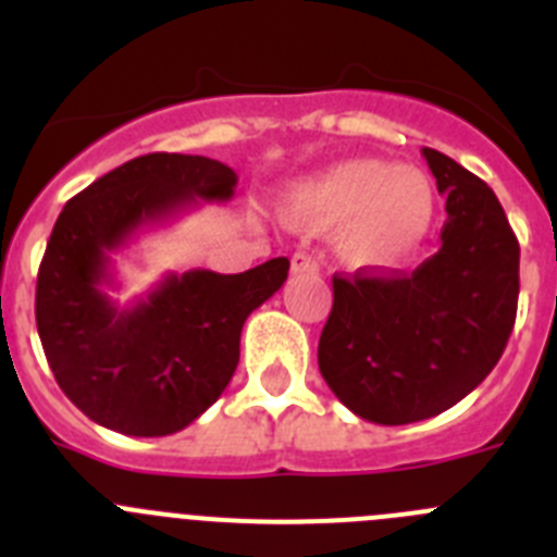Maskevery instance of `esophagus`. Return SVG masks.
Here are the masks:
<instances>
[{"mask_svg":"<svg viewBox=\"0 0 557 557\" xmlns=\"http://www.w3.org/2000/svg\"><path fill=\"white\" fill-rule=\"evenodd\" d=\"M289 270H293V273H318V259L309 253H295L293 259H289Z\"/></svg>","mask_w":557,"mask_h":557,"instance_id":"esophagus-1","label":"esophagus"}]
</instances>
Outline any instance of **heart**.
<instances>
[{"instance_id":"1","label":"heart","mask_w":557,"mask_h":557,"mask_svg":"<svg viewBox=\"0 0 557 557\" xmlns=\"http://www.w3.org/2000/svg\"><path fill=\"white\" fill-rule=\"evenodd\" d=\"M289 218L318 231L343 223L337 234L343 262L391 270L405 264L430 236L435 191L416 166L348 159L304 181L289 200Z\"/></svg>"}]
</instances>
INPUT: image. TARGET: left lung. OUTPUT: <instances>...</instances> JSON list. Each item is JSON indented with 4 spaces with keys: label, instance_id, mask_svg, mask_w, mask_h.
<instances>
[{
    "label": "left lung",
    "instance_id": "8db88e82",
    "mask_svg": "<svg viewBox=\"0 0 557 557\" xmlns=\"http://www.w3.org/2000/svg\"><path fill=\"white\" fill-rule=\"evenodd\" d=\"M421 152L446 198L441 248L410 275H334L318 343L334 396L385 426L469 396L499 362L519 304V239L491 186L444 152Z\"/></svg>",
    "mask_w": 557,
    "mask_h": 557
}]
</instances>
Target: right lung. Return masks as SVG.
<instances>
[{"label":"right lung","mask_w":557,"mask_h":557,"mask_svg":"<svg viewBox=\"0 0 557 557\" xmlns=\"http://www.w3.org/2000/svg\"><path fill=\"white\" fill-rule=\"evenodd\" d=\"M234 186L220 161L150 152L63 206L38 268L36 326L61 391L100 426L161 437L203 416L234 376L248 314L287 282L278 256L234 275L170 273L131 307L106 293L113 250L198 200L223 203Z\"/></svg>","instance_id":"add662e5"}]
</instances>
